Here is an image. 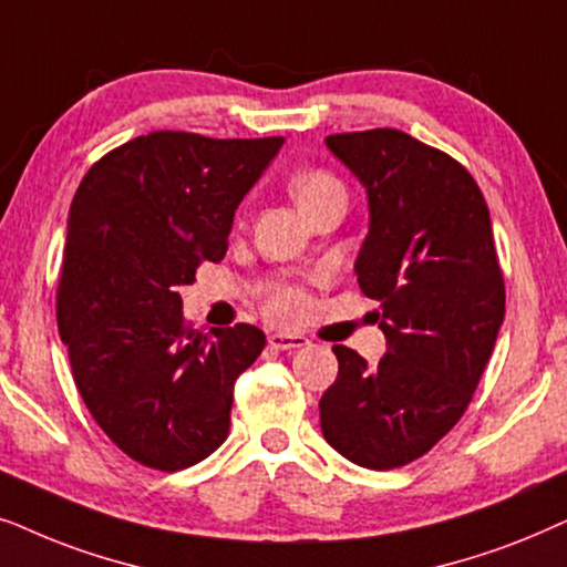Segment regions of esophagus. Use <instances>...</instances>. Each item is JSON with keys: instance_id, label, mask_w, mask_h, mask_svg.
Returning a JSON list of instances; mask_svg holds the SVG:
<instances>
[{"instance_id": "obj_1", "label": "esophagus", "mask_w": 567, "mask_h": 567, "mask_svg": "<svg viewBox=\"0 0 567 567\" xmlns=\"http://www.w3.org/2000/svg\"><path fill=\"white\" fill-rule=\"evenodd\" d=\"M306 344L308 339L303 334H282V331L269 334V347H275V350H300Z\"/></svg>"}]
</instances>
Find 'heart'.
Wrapping results in <instances>:
<instances>
[{
  "label": "heart",
  "instance_id": "obj_1",
  "mask_svg": "<svg viewBox=\"0 0 567 567\" xmlns=\"http://www.w3.org/2000/svg\"><path fill=\"white\" fill-rule=\"evenodd\" d=\"M290 192L296 196L298 207L300 209H311L313 205H319L321 199H327L331 194H344V186L342 181L337 176H331L329 171H319V168H311V171H300L292 176L290 181ZM298 300L292 296H279L275 298V303H271V311L277 316H290L296 311Z\"/></svg>",
  "mask_w": 567,
  "mask_h": 567
}]
</instances>
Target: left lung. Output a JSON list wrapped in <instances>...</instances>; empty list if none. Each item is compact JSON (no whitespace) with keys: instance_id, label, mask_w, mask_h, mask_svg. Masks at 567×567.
<instances>
[{"instance_id":"8db88e82","label":"left lung","mask_w":567,"mask_h":567,"mask_svg":"<svg viewBox=\"0 0 567 567\" xmlns=\"http://www.w3.org/2000/svg\"><path fill=\"white\" fill-rule=\"evenodd\" d=\"M327 147L368 194L354 275L379 300V365L334 344L321 433L368 470L427 454L462 420L505 316L503 271L485 196L470 171L399 130L331 134Z\"/></svg>"}]
</instances>
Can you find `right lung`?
Masks as SVG:
<instances>
[{
	"instance_id": "right-lung-1",
	"label": "right lung",
	"mask_w": 567,
	"mask_h": 567,
	"mask_svg": "<svg viewBox=\"0 0 567 567\" xmlns=\"http://www.w3.org/2000/svg\"><path fill=\"white\" fill-rule=\"evenodd\" d=\"M282 142L153 132L103 155L74 194L59 334L82 402L134 462L186 470L228 437L233 386L267 337L186 327L178 290L228 251L236 209Z\"/></svg>"
}]
</instances>
